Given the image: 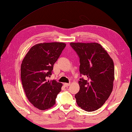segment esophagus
Segmentation results:
<instances>
[{
	"mask_svg": "<svg viewBox=\"0 0 132 132\" xmlns=\"http://www.w3.org/2000/svg\"><path fill=\"white\" fill-rule=\"evenodd\" d=\"M63 85H64V86H65V87H68L70 85V83H64V84H63Z\"/></svg>",
	"mask_w": 132,
	"mask_h": 132,
	"instance_id": "34e87169",
	"label": "esophagus"
}]
</instances>
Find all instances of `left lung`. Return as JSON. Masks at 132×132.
<instances>
[{"label": "left lung", "mask_w": 132, "mask_h": 132, "mask_svg": "<svg viewBox=\"0 0 132 132\" xmlns=\"http://www.w3.org/2000/svg\"><path fill=\"white\" fill-rule=\"evenodd\" d=\"M79 57L80 90L75 95L77 105L87 112L97 110L108 99L114 79V63L97 43H70Z\"/></svg>", "instance_id": "obj_1"}]
</instances>
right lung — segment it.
Here are the masks:
<instances>
[{
    "label": "right lung",
    "instance_id": "add662e5",
    "mask_svg": "<svg viewBox=\"0 0 132 132\" xmlns=\"http://www.w3.org/2000/svg\"><path fill=\"white\" fill-rule=\"evenodd\" d=\"M64 43H39L33 46L25 56L21 64V80L29 101L40 110L51 108L61 91L62 83L48 80L53 64L63 50Z\"/></svg>",
    "mask_w": 132,
    "mask_h": 132
}]
</instances>
